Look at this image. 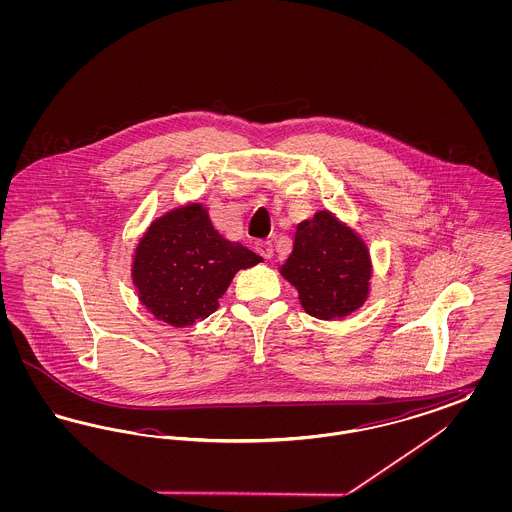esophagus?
Returning <instances> with one entry per match:
<instances>
[{
  "instance_id": "obj_1",
  "label": "esophagus",
  "mask_w": 512,
  "mask_h": 512,
  "mask_svg": "<svg viewBox=\"0 0 512 512\" xmlns=\"http://www.w3.org/2000/svg\"><path fill=\"white\" fill-rule=\"evenodd\" d=\"M255 251L263 257V259H272V255H274V249H272V244L270 242H257L255 244Z\"/></svg>"
}]
</instances>
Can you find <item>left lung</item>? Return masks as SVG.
<instances>
[{
	"label": "left lung",
	"instance_id": "left-lung-1",
	"mask_svg": "<svg viewBox=\"0 0 512 512\" xmlns=\"http://www.w3.org/2000/svg\"><path fill=\"white\" fill-rule=\"evenodd\" d=\"M278 270L307 315L334 320L365 305L374 268L363 236L336 213L318 211L297 224L292 253Z\"/></svg>",
	"mask_w": 512,
	"mask_h": 512
}]
</instances>
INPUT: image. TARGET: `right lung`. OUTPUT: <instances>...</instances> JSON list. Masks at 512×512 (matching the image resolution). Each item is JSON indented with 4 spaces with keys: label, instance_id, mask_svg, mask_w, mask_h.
Wrapping results in <instances>:
<instances>
[{
    "label": "right lung",
    "instance_id": "add662e5",
    "mask_svg": "<svg viewBox=\"0 0 512 512\" xmlns=\"http://www.w3.org/2000/svg\"><path fill=\"white\" fill-rule=\"evenodd\" d=\"M261 261L240 242L226 240L203 203L190 201L149 222L134 247L130 274L153 317L186 328L219 309L238 270Z\"/></svg>",
    "mask_w": 512,
    "mask_h": 512
}]
</instances>
